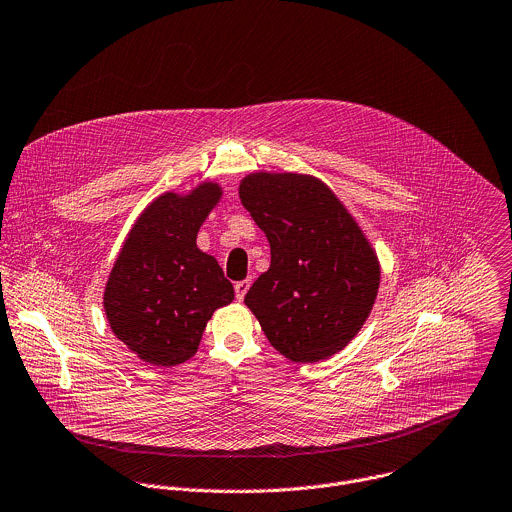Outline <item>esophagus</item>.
I'll return each instance as SVG.
<instances>
[{
    "label": "esophagus",
    "mask_w": 512,
    "mask_h": 512,
    "mask_svg": "<svg viewBox=\"0 0 512 512\" xmlns=\"http://www.w3.org/2000/svg\"><path fill=\"white\" fill-rule=\"evenodd\" d=\"M249 287H251V279H243V281L235 283V297H237L239 301H243V297H245V293L249 291Z\"/></svg>",
    "instance_id": "34e87169"
}]
</instances>
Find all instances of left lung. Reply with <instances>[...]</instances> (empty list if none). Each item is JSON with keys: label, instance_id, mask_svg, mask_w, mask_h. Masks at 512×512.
<instances>
[{"label": "left lung", "instance_id": "left-lung-1", "mask_svg": "<svg viewBox=\"0 0 512 512\" xmlns=\"http://www.w3.org/2000/svg\"><path fill=\"white\" fill-rule=\"evenodd\" d=\"M239 197L271 247V265L247 291L245 305L289 361L329 359L353 341L375 305L381 281L375 249L317 177L251 173Z\"/></svg>", "mask_w": 512, "mask_h": 512}]
</instances>
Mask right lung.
<instances>
[{"instance_id": "obj_1", "label": "right lung", "mask_w": 512, "mask_h": 512, "mask_svg": "<svg viewBox=\"0 0 512 512\" xmlns=\"http://www.w3.org/2000/svg\"><path fill=\"white\" fill-rule=\"evenodd\" d=\"M223 191L199 183L187 195L163 193L131 227L109 273L103 309L113 335L139 359L175 367L197 353L213 311L235 297L197 233Z\"/></svg>"}]
</instances>
